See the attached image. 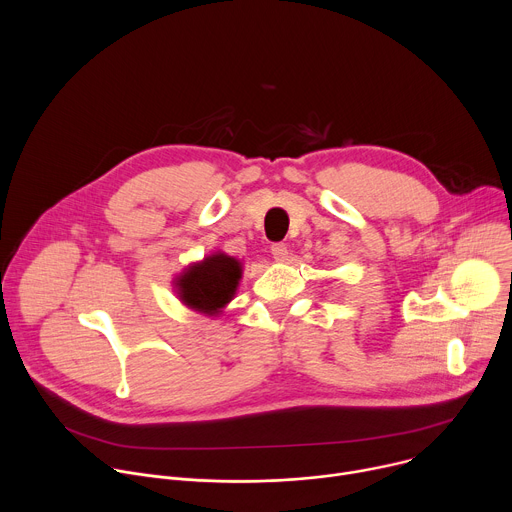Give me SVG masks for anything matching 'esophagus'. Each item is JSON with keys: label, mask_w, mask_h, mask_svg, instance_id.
Wrapping results in <instances>:
<instances>
[{"label": "esophagus", "mask_w": 512, "mask_h": 512, "mask_svg": "<svg viewBox=\"0 0 512 512\" xmlns=\"http://www.w3.org/2000/svg\"><path fill=\"white\" fill-rule=\"evenodd\" d=\"M271 255L275 261H285L287 259V245L285 243H273L271 245Z\"/></svg>", "instance_id": "esophagus-1"}]
</instances>
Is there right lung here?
<instances>
[{
    "label": "right lung",
    "instance_id": "1",
    "mask_svg": "<svg viewBox=\"0 0 512 512\" xmlns=\"http://www.w3.org/2000/svg\"><path fill=\"white\" fill-rule=\"evenodd\" d=\"M241 279V263L225 253L206 257L178 277L180 300L204 314H216L235 296Z\"/></svg>",
    "mask_w": 512,
    "mask_h": 512
}]
</instances>
